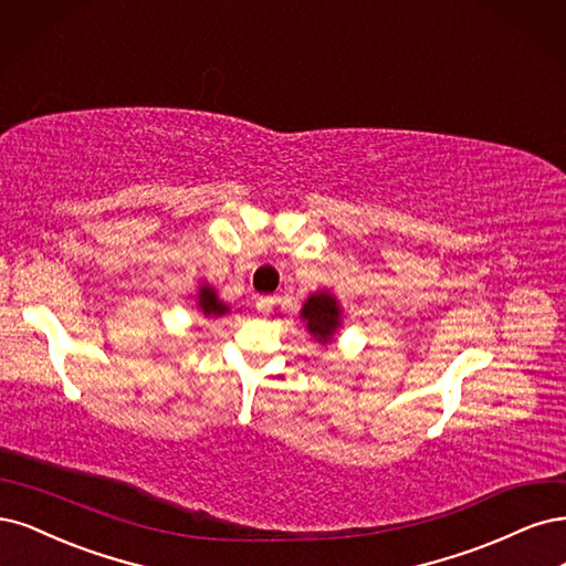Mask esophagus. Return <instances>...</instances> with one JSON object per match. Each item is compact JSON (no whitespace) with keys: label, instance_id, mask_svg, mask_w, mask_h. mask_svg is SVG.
I'll return each mask as SVG.
<instances>
[{"label":"esophagus","instance_id":"obj_1","mask_svg":"<svg viewBox=\"0 0 566 566\" xmlns=\"http://www.w3.org/2000/svg\"><path fill=\"white\" fill-rule=\"evenodd\" d=\"M272 303H275V301H272V296H259V301H256V310H259V313H270V310H272Z\"/></svg>","mask_w":566,"mask_h":566}]
</instances>
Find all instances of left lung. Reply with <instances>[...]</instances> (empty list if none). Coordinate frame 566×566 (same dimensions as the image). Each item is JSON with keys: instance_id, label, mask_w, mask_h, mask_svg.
<instances>
[{"instance_id": "obj_1", "label": "left lung", "mask_w": 566, "mask_h": 566, "mask_svg": "<svg viewBox=\"0 0 566 566\" xmlns=\"http://www.w3.org/2000/svg\"><path fill=\"white\" fill-rule=\"evenodd\" d=\"M303 319L307 322L310 334L319 340H329L338 326V305L329 294L310 296L303 307Z\"/></svg>"}]
</instances>
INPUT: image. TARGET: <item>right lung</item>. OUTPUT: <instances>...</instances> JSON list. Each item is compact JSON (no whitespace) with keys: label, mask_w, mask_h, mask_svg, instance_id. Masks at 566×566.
<instances>
[{"label":"right lung","mask_w":566,"mask_h":566,"mask_svg":"<svg viewBox=\"0 0 566 566\" xmlns=\"http://www.w3.org/2000/svg\"><path fill=\"white\" fill-rule=\"evenodd\" d=\"M199 305H202L205 315L211 317V315H223L226 313V305L218 303L216 294L209 289V286H202V291H199Z\"/></svg>","instance_id":"1"}]
</instances>
